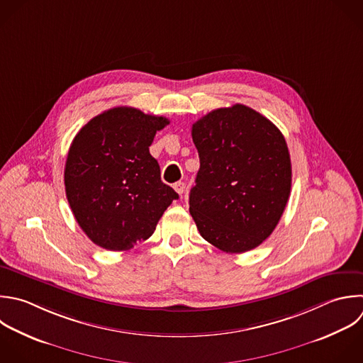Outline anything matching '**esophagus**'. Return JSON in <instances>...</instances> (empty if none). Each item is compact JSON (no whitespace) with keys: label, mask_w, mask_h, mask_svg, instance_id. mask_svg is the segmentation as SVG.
<instances>
[{"label":"esophagus","mask_w":363,"mask_h":363,"mask_svg":"<svg viewBox=\"0 0 363 363\" xmlns=\"http://www.w3.org/2000/svg\"><path fill=\"white\" fill-rule=\"evenodd\" d=\"M173 189H174V190L182 196V194L184 193V190H186V184H184L183 182H177V183H174V184H173Z\"/></svg>","instance_id":"obj_1"}]
</instances>
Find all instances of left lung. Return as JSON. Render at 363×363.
Segmentation results:
<instances>
[{"mask_svg": "<svg viewBox=\"0 0 363 363\" xmlns=\"http://www.w3.org/2000/svg\"><path fill=\"white\" fill-rule=\"evenodd\" d=\"M200 157L190 214L224 252L258 247L277 227L291 193V159L279 129L245 105L216 109L191 128Z\"/></svg>", "mask_w": 363, "mask_h": 363, "instance_id": "obj_1", "label": "left lung"}]
</instances>
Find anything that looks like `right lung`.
Masks as SVG:
<instances>
[{
	"mask_svg": "<svg viewBox=\"0 0 363 363\" xmlns=\"http://www.w3.org/2000/svg\"><path fill=\"white\" fill-rule=\"evenodd\" d=\"M163 116L119 106L91 119L75 136L65 164V191L84 233L96 245L128 251L147 240L179 194L160 179L150 155Z\"/></svg>",
	"mask_w": 363,
	"mask_h": 363,
	"instance_id": "add662e5",
	"label": "right lung"
}]
</instances>
